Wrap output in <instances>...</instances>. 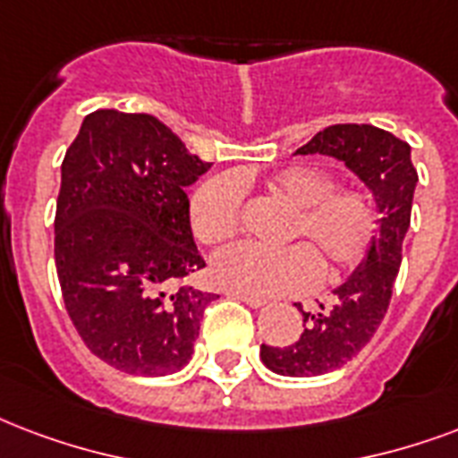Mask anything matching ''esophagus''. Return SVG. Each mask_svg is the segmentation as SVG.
<instances>
[{
  "label": "esophagus",
  "mask_w": 458,
  "mask_h": 458,
  "mask_svg": "<svg viewBox=\"0 0 458 458\" xmlns=\"http://www.w3.org/2000/svg\"><path fill=\"white\" fill-rule=\"evenodd\" d=\"M228 295H233V298H237V300H242L244 305L254 307V310H259V307H264V305H267V300H261V298H254V295H247V293H240V291H228Z\"/></svg>",
  "instance_id": "esophagus-1"
}]
</instances>
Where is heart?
Segmentation results:
<instances>
[{"label":"heart","instance_id":"1","mask_svg":"<svg viewBox=\"0 0 458 458\" xmlns=\"http://www.w3.org/2000/svg\"><path fill=\"white\" fill-rule=\"evenodd\" d=\"M254 184L247 173L218 174L194 191L190 223L206 244H223L240 230L242 190ZM268 197L291 208L284 242L302 240L281 250H259L237 244L216 254L211 274L230 291L247 295H291L324 278L336 281L365 259L377 218L372 199L353 187H334V177L314 165H291L264 180Z\"/></svg>","mask_w":458,"mask_h":458}]
</instances>
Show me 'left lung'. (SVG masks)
<instances>
[{
	"instance_id": "left-lung-1",
	"label": "left lung",
	"mask_w": 458,
	"mask_h": 458,
	"mask_svg": "<svg viewBox=\"0 0 458 458\" xmlns=\"http://www.w3.org/2000/svg\"><path fill=\"white\" fill-rule=\"evenodd\" d=\"M295 153L341 160L368 187L377 211V233L368 254L334 291V302L319 305V312H302L305 331L295 344L261 345V362L276 375L317 377L355 358L382 324L411 225L418 173L411 163V146L372 124H334Z\"/></svg>"
}]
</instances>
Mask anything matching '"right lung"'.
<instances>
[{"label": "right lung", "mask_w": 458, "mask_h": 458, "mask_svg": "<svg viewBox=\"0 0 458 458\" xmlns=\"http://www.w3.org/2000/svg\"><path fill=\"white\" fill-rule=\"evenodd\" d=\"M211 163L146 113L86 114L62 163L55 264L89 351L141 377L190 362L216 293L180 285L204 268L187 187Z\"/></svg>", "instance_id": "obj_1"}]
</instances>
